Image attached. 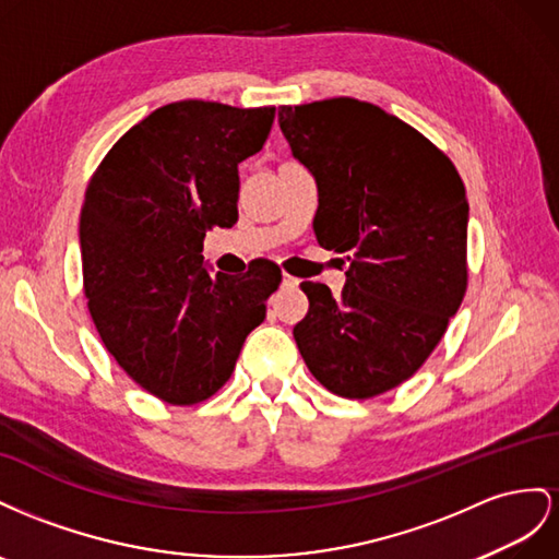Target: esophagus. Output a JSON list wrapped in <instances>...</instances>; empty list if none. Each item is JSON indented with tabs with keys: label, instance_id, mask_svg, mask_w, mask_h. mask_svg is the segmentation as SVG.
<instances>
[{
	"label": "esophagus",
	"instance_id": "34e87169",
	"mask_svg": "<svg viewBox=\"0 0 559 559\" xmlns=\"http://www.w3.org/2000/svg\"><path fill=\"white\" fill-rule=\"evenodd\" d=\"M297 285H299V278H295V276H290V274H283V288L295 290Z\"/></svg>",
	"mask_w": 559,
	"mask_h": 559
}]
</instances>
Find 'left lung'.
<instances>
[{"mask_svg":"<svg viewBox=\"0 0 559 559\" xmlns=\"http://www.w3.org/2000/svg\"><path fill=\"white\" fill-rule=\"evenodd\" d=\"M293 154L318 185V243L346 252L340 297L323 283L293 330L301 358L342 397L401 386L440 344L468 288V199L450 156L372 103L281 105Z\"/></svg>","mask_w":559,"mask_h":559,"instance_id":"left-lung-1","label":"left lung"}]
</instances>
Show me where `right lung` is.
Instances as JSON below:
<instances>
[{
  "mask_svg": "<svg viewBox=\"0 0 559 559\" xmlns=\"http://www.w3.org/2000/svg\"><path fill=\"white\" fill-rule=\"evenodd\" d=\"M276 107L180 100L126 131L91 175L79 217L84 295L105 348L138 386L199 405L227 384L264 321L281 266L209 274L203 236L238 219V164Z\"/></svg>",
  "mask_w": 559,
  "mask_h": 559,
  "instance_id": "obj_1",
  "label": "right lung"
}]
</instances>
